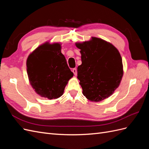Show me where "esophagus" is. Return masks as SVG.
<instances>
[{"label":"esophagus","instance_id":"34e87169","mask_svg":"<svg viewBox=\"0 0 149 149\" xmlns=\"http://www.w3.org/2000/svg\"><path fill=\"white\" fill-rule=\"evenodd\" d=\"M72 71H73V73H74V74L75 76L77 74V70H76V68H73V70H72Z\"/></svg>","mask_w":149,"mask_h":149}]
</instances>
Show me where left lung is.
Returning a JSON list of instances; mask_svg holds the SVG:
<instances>
[{"label": "left lung", "mask_w": 149, "mask_h": 149, "mask_svg": "<svg viewBox=\"0 0 149 149\" xmlns=\"http://www.w3.org/2000/svg\"><path fill=\"white\" fill-rule=\"evenodd\" d=\"M76 46L81 54L78 78L83 95L94 102L109 97L118 88L123 76V61L118 49L96 37L76 43Z\"/></svg>", "instance_id": "obj_1"}]
</instances>
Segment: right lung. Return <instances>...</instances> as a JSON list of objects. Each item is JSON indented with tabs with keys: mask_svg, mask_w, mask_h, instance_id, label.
<instances>
[{
	"mask_svg": "<svg viewBox=\"0 0 149 149\" xmlns=\"http://www.w3.org/2000/svg\"><path fill=\"white\" fill-rule=\"evenodd\" d=\"M26 70L35 91L49 100L61 96L73 76L61 52V45L58 43L46 42L36 48L26 60Z\"/></svg>",
	"mask_w": 149,
	"mask_h": 149,
	"instance_id": "1",
	"label": "right lung"
}]
</instances>
